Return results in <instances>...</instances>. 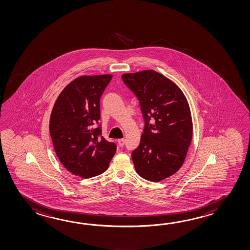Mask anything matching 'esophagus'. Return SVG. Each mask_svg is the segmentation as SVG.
I'll return each instance as SVG.
<instances>
[{
  "instance_id": "34e87169",
  "label": "esophagus",
  "mask_w": 250,
  "mask_h": 250,
  "mask_svg": "<svg viewBox=\"0 0 250 250\" xmlns=\"http://www.w3.org/2000/svg\"><path fill=\"white\" fill-rule=\"evenodd\" d=\"M118 143H119V146H124V144H125V139H124V138H121V139H119V140H118Z\"/></svg>"
}]
</instances>
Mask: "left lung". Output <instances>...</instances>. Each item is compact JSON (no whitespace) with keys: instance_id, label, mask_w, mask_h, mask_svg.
Segmentation results:
<instances>
[{"instance_id":"1","label":"left lung","mask_w":250,"mask_h":250,"mask_svg":"<svg viewBox=\"0 0 250 250\" xmlns=\"http://www.w3.org/2000/svg\"><path fill=\"white\" fill-rule=\"evenodd\" d=\"M122 79L138 97L146 124L131 155L136 171L145 180L163 181L180 170L191 143L193 124L186 96L174 82L153 69L126 73Z\"/></svg>"}]
</instances>
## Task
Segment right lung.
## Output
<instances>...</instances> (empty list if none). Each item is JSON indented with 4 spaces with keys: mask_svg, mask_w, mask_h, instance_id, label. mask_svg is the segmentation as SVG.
Listing matches in <instances>:
<instances>
[{
    "mask_svg": "<svg viewBox=\"0 0 250 250\" xmlns=\"http://www.w3.org/2000/svg\"><path fill=\"white\" fill-rule=\"evenodd\" d=\"M110 74L81 76L64 87L54 103L49 129L60 162L76 176L92 178L104 172L117 146L100 137V97Z\"/></svg>",
    "mask_w": 250,
    "mask_h": 250,
    "instance_id": "right-lung-1",
    "label": "right lung"
}]
</instances>
